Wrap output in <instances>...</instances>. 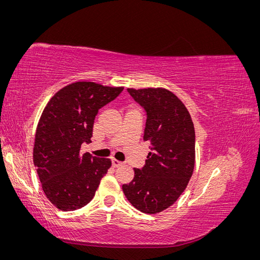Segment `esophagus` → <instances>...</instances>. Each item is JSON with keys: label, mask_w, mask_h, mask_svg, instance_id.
Returning <instances> with one entry per match:
<instances>
[{"label": "esophagus", "mask_w": 260, "mask_h": 260, "mask_svg": "<svg viewBox=\"0 0 260 260\" xmlns=\"http://www.w3.org/2000/svg\"><path fill=\"white\" fill-rule=\"evenodd\" d=\"M112 164H113V167H115V168L119 167V166H122V165H123L122 161H119V160H117V159H112Z\"/></svg>", "instance_id": "34e87169"}]
</instances>
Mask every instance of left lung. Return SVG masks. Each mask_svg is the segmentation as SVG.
<instances>
[{
    "label": "left lung",
    "mask_w": 260,
    "mask_h": 260,
    "mask_svg": "<svg viewBox=\"0 0 260 260\" xmlns=\"http://www.w3.org/2000/svg\"><path fill=\"white\" fill-rule=\"evenodd\" d=\"M146 112L143 140L151 149L142 169L122 185L127 200L145 214H158L183 193L195 164V131L190 113L174 93L162 88L128 89Z\"/></svg>",
    "instance_id": "1"
}]
</instances>
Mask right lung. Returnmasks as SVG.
Masks as SVG:
<instances>
[{"mask_svg": "<svg viewBox=\"0 0 260 260\" xmlns=\"http://www.w3.org/2000/svg\"><path fill=\"white\" fill-rule=\"evenodd\" d=\"M122 90L74 82L55 93L43 109L36 131L34 164L45 196L56 208L69 211L85 206L111 168V159L81 154L80 147L91 142L99 109Z\"/></svg>", "mask_w": 260, "mask_h": 260, "instance_id": "right-lung-1", "label": "right lung"}]
</instances>
